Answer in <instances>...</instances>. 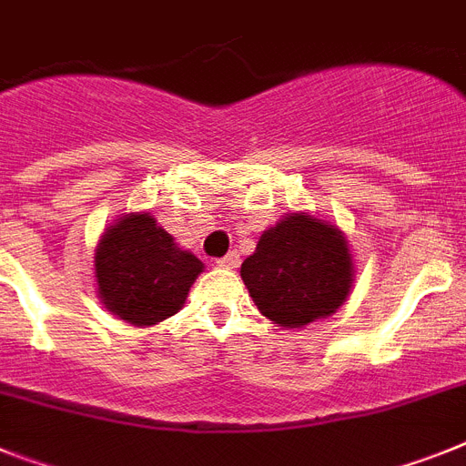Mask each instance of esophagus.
<instances>
[{"label":"esophagus","mask_w":466,"mask_h":466,"mask_svg":"<svg viewBox=\"0 0 466 466\" xmlns=\"http://www.w3.org/2000/svg\"><path fill=\"white\" fill-rule=\"evenodd\" d=\"M218 265H220V268H225V269L239 268V253L229 251L225 258H220V260H218Z\"/></svg>","instance_id":"obj_1"}]
</instances>
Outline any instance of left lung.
I'll list each match as a JSON object with an SVG mask.
<instances>
[{"label":"left lung","instance_id":"left-lung-1","mask_svg":"<svg viewBox=\"0 0 466 466\" xmlns=\"http://www.w3.org/2000/svg\"><path fill=\"white\" fill-rule=\"evenodd\" d=\"M248 296L284 329L331 318L350 296L355 263L346 234L310 213H287L268 227L241 263Z\"/></svg>","mask_w":466,"mask_h":466}]
</instances>
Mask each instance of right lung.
I'll return each instance as SVG.
<instances>
[{"instance_id": "right-lung-1", "label": "right lung", "mask_w": 466, "mask_h": 466, "mask_svg": "<svg viewBox=\"0 0 466 466\" xmlns=\"http://www.w3.org/2000/svg\"><path fill=\"white\" fill-rule=\"evenodd\" d=\"M201 272V260L179 248L151 213H123L94 248L99 300L132 327L173 318Z\"/></svg>"}]
</instances>
